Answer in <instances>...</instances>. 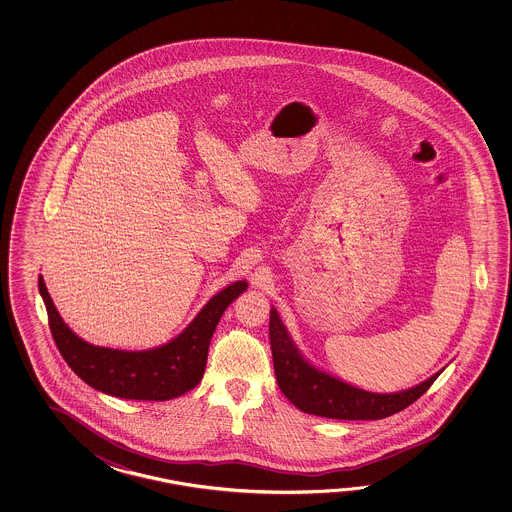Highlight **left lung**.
<instances>
[{"label": "left lung", "mask_w": 512, "mask_h": 512, "mask_svg": "<svg viewBox=\"0 0 512 512\" xmlns=\"http://www.w3.org/2000/svg\"><path fill=\"white\" fill-rule=\"evenodd\" d=\"M269 338L278 386L283 395L305 414L349 421L384 419L399 414L401 410L415 403L441 373H435L428 381L421 382L419 386L406 392H364L346 382L333 379L331 375H326L305 362L298 349L294 348L276 309H271Z\"/></svg>", "instance_id": "obj_1"}]
</instances>
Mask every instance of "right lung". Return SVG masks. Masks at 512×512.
<instances>
[{
	"label": "right lung",
	"instance_id": "add662e5",
	"mask_svg": "<svg viewBox=\"0 0 512 512\" xmlns=\"http://www.w3.org/2000/svg\"><path fill=\"white\" fill-rule=\"evenodd\" d=\"M49 329L69 368L98 392L135 401H168L196 388L207 366L208 344L219 318L247 283L236 282L216 294L185 331L161 348L119 351L97 348L78 338L58 315L44 280H38Z\"/></svg>",
	"mask_w": 512,
	"mask_h": 512
}]
</instances>
